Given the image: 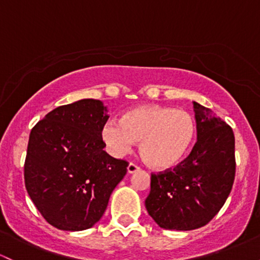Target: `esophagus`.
<instances>
[{
    "mask_svg": "<svg viewBox=\"0 0 260 260\" xmlns=\"http://www.w3.org/2000/svg\"><path fill=\"white\" fill-rule=\"evenodd\" d=\"M138 170H141V168H139L137 164H135V162H129V164H128L127 167L128 174H135L138 172Z\"/></svg>",
    "mask_w": 260,
    "mask_h": 260,
    "instance_id": "34e87169",
    "label": "esophagus"
}]
</instances>
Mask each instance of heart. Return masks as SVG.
<instances>
[{
  "label": "heart",
  "instance_id": "1",
  "mask_svg": "<svg viewBox=\"0 0 260 260\" xmlns=\"http://www.w3.org/2000/svg\"><path fill=\"white\" fill-rule=\"evenodd\" d=\"M101 137L116 156L127 154L136 142L141 141L144 160L156 169H169L179 164L192 148L196 122L184 110L148 105L127 111L121 122H106Z\"/></svg>",
  "mask_w": 260,
  "mask_h": 260
}]
</instances>
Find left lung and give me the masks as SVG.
<instances>
[{
  "label": "left lung",
  "mask_w": 260,
  "mask_h": 260,
  "mask_svg": "<svg viewBox=\"0 0 260 260\" xmlns=\"http://www.w3.org/2000/svg\"><path fill=\"white\" fill-rule=\"evenodd\" d=\"M198 141L175 169L152 174L145 209L164 230L191 231L217 215L235 181V135L210 108L193 102Z\"/></svg>",
  "instance_id": "1"
}]
</instances>
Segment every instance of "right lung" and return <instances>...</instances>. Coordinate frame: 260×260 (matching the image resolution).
I'll return each instance as SVG.
<instances>
[{"mask_svg": "<svg viewBox=\"0 0 260 260\" xmlns=\"http://www.w3.org/2000/svg\"><path fill=\"white\" fill-rule=\"evenodd\" d=\"M107 107L84 99L50 111L33 127L24 162L28 195L48 223L84 231L101 219L128 162L105 152Z\"/></svg>", "mask_w": 260, "mask_h": 260, "instance_id": "obj_1", "label": "right lung"}]
</instances>
